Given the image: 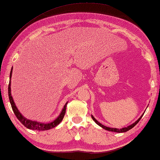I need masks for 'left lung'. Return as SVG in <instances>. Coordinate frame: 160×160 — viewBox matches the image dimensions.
<instances>
[{"mask_svg": "<svg viewBox=\"0 0 160 160\" xmlns=\"http://www.w3.org/2000/svg\"><path fill=\"white\" fill-rule=\"evenodd\" d=\"M143 115H141V117H140L139 119H138L136 122H135L134 123H133V124H130V126L127 127V128H122V129H117V128H108V127H106V126L102 125V124H100L99 122L97 121V120H96V119H95V117H94L92 115V119L94 120V121H95V122L96 124H98V125L101 127V128H102L103 129H105V130H108V131H111V132H127V131L130 130V129H132V128H134V127H135V125H136V124H137L138 123V122L140 121V120H141V117H143Z\"/></svg>", "mask_w": 160, "mask_h": 160, "instance_id": "1", "label": "left lung"}]
</instances>
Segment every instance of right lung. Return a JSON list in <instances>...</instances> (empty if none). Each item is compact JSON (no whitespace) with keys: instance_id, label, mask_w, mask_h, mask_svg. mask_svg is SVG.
<instances>
[{"instance_id":"add662e5","label":"right lung","mask_w":160,"mask_h":160,"mask_svg":"<svg viewBox=\"0 0 160 160\" xmlns=\"http://www.w3.org/2000/svg\"><path fill=\"white\" fill-rule=\"evenodd\" d=\"M12 68L10 72V80H9V84H8V98H9L10 103L12 106V110L14 111L15 116H16L17 119H19V121L23 124L24 126L26 128L30 129V130H39V131H43V130H48L50 129L55 128L56 126H58L59 124L62 122V120L64 117L65 111H66V106L68 102L65 103V105L63 107L62 111H61L60 114L58 116V117L55 120H54L53 122H49V123H42L40 122H36V121H32V120L26 119L25 117H24L21 114V113L19 112L18 109H17L16 105H15L14 100H13L12 94H11V78H12Z\"/></svg>"}]
</instances>
